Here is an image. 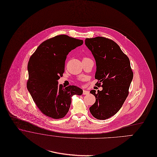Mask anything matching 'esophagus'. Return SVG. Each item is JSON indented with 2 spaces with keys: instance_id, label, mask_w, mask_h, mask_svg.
I'll list each match as a JSON object with an SVG mask.
<instances>
[{
  "instance_id": "obj_1",
  "label": "esophagus",
  "mask_w": 157,
  "mask_h": 157,
  "mask_svg": "<svg viewBox=\"0 0 157 157\" xmlns=\"http://www.w3.org/2000/svg\"><path fill=\"white\" fill-rule=\"evenodd\" d=\"M89 94V91L87 90H86V89H84L83 90V94Z\"/></svg>"
}]
</instances>
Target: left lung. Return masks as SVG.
I'll list each match as a JSON object with an SVG mask.
<instances>
[{
	"mask_svg": "<svg viewBox=\"0 0 157 157\" xmlns=\"http://www.w3.org/2000/svg\"><path fill=\"white\" fill-rule=\"evenodd\" d=\"M85 44L96 61L94 78L98 80L96 86L102 87L101 91L90 92L96 101L89 110L95 118L106 120L121 108L128 94L133 73L128 58L113 40L98 36L86 39Z\"/></svg>",
	"mask_w": 157,
	"mask_h": 157,
	"instance_id": "8db88e82",
	"label": "left lung"
}]
</instances>
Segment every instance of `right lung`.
Here are the masks:
<instances>
[{
  "mask_svg": "<svg viewBox=\"0 0 157 157\" xmlns=\"http://www.w3.org/2000/svg\"><path fill=\"white\" fill-rule=\"evenodd\" d=\"M82 44V40L58 35L40 44L30 58L27 89L40 112L48 117L63 118L69 110L71 96L82 94L76 86L63 88L58 82L63 76L67 55Z\"/></svg>",
  "mask_w": 157,
  "mask_h": 157,
  "instance_id": "obj_1",
  "label": "right lung"
}]
</instances>
